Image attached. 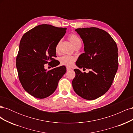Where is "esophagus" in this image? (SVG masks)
Instances as JSON below:
<instances>
[{"label":"esophagus","mask_w":133,"mask_h":133,"mask_svg":"<svg viewBox=\"0 0 133 133\" xmlns=\"http://www.w3.org/2000/svg\"><path fill=\"white\" fill-rule=\"evenodd\" d=\"M71 70V69L70 68H69V67H66V70L67 71H69V70Z\"/></svg>","instance_id":"esophagus-1"}]
</instances>
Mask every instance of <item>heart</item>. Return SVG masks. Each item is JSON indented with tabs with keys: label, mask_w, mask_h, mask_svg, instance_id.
<instances>
[{
	"label": "heart",
	"mask_w": 133,
	"mask_h": 133,
	"mask_svg": "<svg viewBox=\"0 0 133 133\" xmlns=\"http://www.w3.org/2000/svg\"><path fill=\"white\" fill-rule=\"evenodd\" d=\"M68 39L71 43L72 45L74 48H75L78 46H81L82 45V41L79 38L78 35H76L75 34H71L68 36ZM60 42H59L57 45L55 46V51L58 52L59 51V46H60ZM75 58L73 57H70L68 55H64L63 57L60 58V62L62 65H65L67 66H71L73 65L75 61Z\"/></svg>",
	"instance_id": "1"
}]
</instances>
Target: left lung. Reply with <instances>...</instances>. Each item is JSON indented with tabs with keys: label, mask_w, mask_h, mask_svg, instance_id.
I'll use <instances>...</instances> for the list:
<instances>
[{
	"label": "left lung",
	"mask_w": 133,
	"mask_h": 133,
	"mask_svg": "<svg viewBox=\"0 0 133 133\" xmlns=\"http://www.w3.org/2000/svg\"><path fill=\"white\" fill-rule=\"evenodd\" d=\"M75 31L83 40L85 51L75 64L90 71L86 73L75 69L72 85L83 99L94 100L107 92L113 82L118 68L117 45L109 34L99 28H78Z\"/></svg>",
	"instance_id": "8db88e82"
}]
</instances>
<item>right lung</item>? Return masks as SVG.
Returning <instances> with one entry per match:
<instances>
[{
	"instance_id": "1",
	"label": "right lung",
	"mask_w": 133,
	"mask_h": 133,
	"mask_svg": "<svg viewBox=\"0 0 133 133\" xmlns=\"http://www.w3.org/2000/svg\"><path fill=\"white\" fill-rule=\"evenodd\" d=\"M66 28L41 24L27 31L21 40L16 59L19 79L28 93L38 99L51 95L59 80L66 73V67L44 68L48 63L57 66L55 46L66 33Z\"/></svg>"
}]
</instances>
